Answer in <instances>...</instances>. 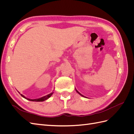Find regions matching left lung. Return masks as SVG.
<instances>
[{
  "mask_svg": "<svg viewBox=\"0 0 134 134\" xmlns=\"http://www.w3.org/2000/svg\"><path fill=\"white\" fill-rule=\"evenodd\" d=\"M76 91L77 92V93H79V94L80 95H81V96H83V97H84V96H83L82 94H80V93H79V92H78V91H77V90H76Z\"/></svg>",
  "mask_w": 134,
  "mask_h": 134,
  "instance_id": "1",
  "label": "left lung"
}]
</instances>
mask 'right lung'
Masks as SVG:
<instances>
[{
	"label": "right lung",
	"instance_id": "1",
	"mask_svg": "<svg viewBox=\"0 0 134 134\" xmlns=\"http://www.w3.org/2000/svg\"><path fill=\"white\" fill-rule=\"evenodd\" d=\"M52 94H53V92H52V93H51L50 94H47V96H44V97H41V98H38V99H32L27 98H26V97H25V96H24L23 95H22V94H21V96H22V97H23V98H26V99H28V100H31V101H35V102H42V101L45 100H46L47 99H48V98H50V97L52 96Z\"/></svg>",
	"mask_w": 134,
	"mask_h": 134
}]
</instances>
